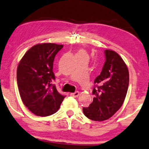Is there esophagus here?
Listing matches in <instances>:
<instances>
[{"label":"esophagus","instance_id":"34e87169","mask_svg":"<svg viewBox=\"0 0 149 149\" xmlns=\"http://www.w3.org/2000/svg\"><path fill=\"white\" fill-rule=\"evenodd\" d=\"M79 95V91H75L74 93H70V95L72 96V97H78Z\"/></svg>","mask_w":149,"mask_h":149}]
</instances>
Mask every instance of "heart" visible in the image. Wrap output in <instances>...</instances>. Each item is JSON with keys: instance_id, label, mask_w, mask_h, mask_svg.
Here are the masks:
<instances>
[{"instance_id": "b5f03b06", "label": "heart", "mask_w": 149, "mask_h": 149, "mask_svg": "<svg viewBox=\"0 0 149 149\" xmlns=\"http://www.w3.org/2000/svg\"><path fill=\"white\" fill-rule=\"evenodd\" d=\"M81 55H86L87 56L86 52L85 51L83 50V49L79 50V52H77V56H81Z\"/></svg>"}]
</instances>
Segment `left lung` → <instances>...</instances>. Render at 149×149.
Wrapping results in <instances>:
<instances>
[{
	"mask_svg": "<svg viewBox=\"0 0 149 149\" xmlns=\"http://www.w3.org/2000/svg\"><path fill=\"white\" fill-rule=\"evenodd\" d=\"M104 53L105 62L94 81L93 100L88 107H83L85 116L96 121L107 120L120 109L129 85L128 69L122 58L111 50Z\"/></svg>",
	"mask_w": 149,
	"mask_h": 149,
	"instance_id": "1",
	"label": "left lung"
}]
</instances>
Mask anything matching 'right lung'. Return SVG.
I'll use <instances>...</instances> for the list:
<instances>
[{"mask_svg": "<svg viewBox=\"0 0 149 149\" xmlns=\"http://www.w3.org/2000/svg\"><path fill=\"white\" fill-rule=\"evenodd\" d=\"M62 45L44 43L31 47L19 62L17 80L21 98L35 115L47 116L56 113L65 97L58 92L53 63Z\"/></svg>", "mask_w": 149, "mask_h": 149, "instance_id": "1", "label": "right lung"}]
</instances>
